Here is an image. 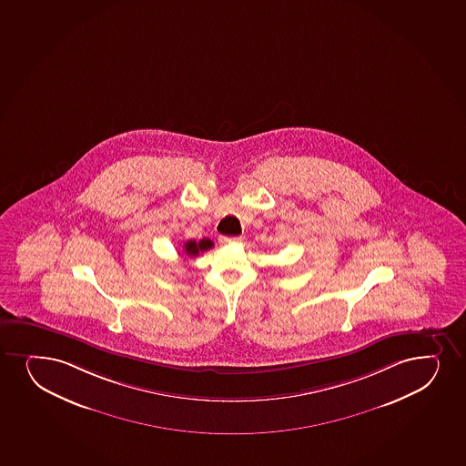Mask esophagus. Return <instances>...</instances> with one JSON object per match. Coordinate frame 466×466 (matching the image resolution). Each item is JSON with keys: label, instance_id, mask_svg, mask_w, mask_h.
Instances as JSON below:
<instances>
[{"label": "esophagus", "instance_id": "esophagus-1", "mask_svg": "<svg viewBox=\"0 0 466 466\" xmlns=\"http://www.w3.org/2000/svg\"><path fill=\"white\" fill-rule=\"evenodd\" d=\"M241 236H219V242L222 246H227V244H233V242L241 241Z\"/></svg>", "mask_w": 466, "mask_h": 466}]
</instances>
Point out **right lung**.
<instances>
[{"label":"right lung","mask_w":466,"mask_h":466,"mask_svg":"<svg viewBox=\"0 0 466 466\" xmlns=\"http://www.w3.org/2000/svg\"><path fill=\"white\" fill-rule=\"evenodd\" d=\"M213 247V241L211 239H200V241H187V244H185V247H183V250H185V253H187V257L194 258L198 257V253H204L207 252V250H209Z\"/></svg>","instance_id":"1"}]
</instances>
